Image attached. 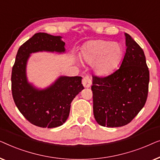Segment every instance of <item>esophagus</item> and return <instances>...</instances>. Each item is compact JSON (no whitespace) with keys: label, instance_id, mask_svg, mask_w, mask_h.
Segmentation results:
<instances>
[{"label":"esophagus","instance_id":"1","mask_svg":"<svg viewBox=\"0 0 160 160\" xmlns=\"http://www.w3.org/2000/svg\"><path fill=\"white\" fill-rule=\"evenodd\" d=\"M82 84L83 85V86H84L85 88L91 87V85L92 84L91 78H90L88 76H85V77L82 78Z\"/></svg>","mask_w":160,"mask_h":160}]
</instances>
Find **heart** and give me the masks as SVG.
<instances>
[{"label":"heart","mask_w":160,"mask_h":160,"mask_svg":"<svg viewBox=\"0 0 160 160\" xmlns=\"http://www.w3.org/2000/svg\"><path fill=\"white\" fill-rule=\"evenodd\" d=\"M82 57L88 64H93L96 72L100 75L109 74L119 64L122 49L116 42L102 40H90L85 44Z\"/></svg>","instance_id":"b5f03b06"}]
</instances>
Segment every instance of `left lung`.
Masks as SVG:
<instances>
[{
    "mask_svg": "<svg viewBox=\"0 0 160 160\" xmlns=\"http://www.w3.org/2000/svg\"><path fill=\"white\" fill-rule=\"evenodd\" d=\"M126 52L120 68L106 77L93 76V114L103 127L131 122L147 102L149 71L143 49L125 33Z\"/></svg>",
    "mask_w": 160,
    "mask_h": 160,
    "instance_id": "8db88e82",
    "label": "left lung"
}]
</instances>
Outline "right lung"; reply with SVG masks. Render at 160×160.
<instances>
[{"mask_svg":"<svg viewBox=\"0 0 160 160\" xmlns=\"http://www.w3.org/2000/svg\"><path fill=\"white\" fill-rule=\"evenodd\" d=\"M60 36L36 33L17 51L12 72V91L14 103L24 118L40 128H56L68 118L71 103L84 89L78 77H60L52 85L38 90L28 82L26 64L30 54L38 51L64 52V42Z\"/></svg>","mask_w":160,"mask_h":160,"instance_id":"right-lung-1","label":"right lung"}]
</instances>
